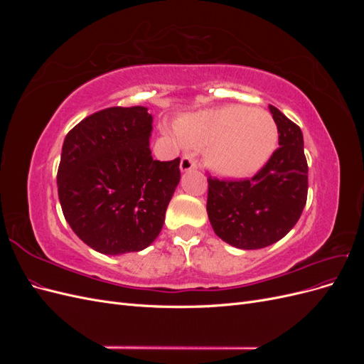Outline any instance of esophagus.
I'll return each instance as SVG.
<instances>
[{
  "label": "esophagus",
  "mask_w": 364,
  "mask_h": 364,
  "mask_svg": "<svg viewBox=\"0 0 364 364\" xmlns=\"http://www.w3.org/2000/svg\"><path fill=\"white\" fill-rule=\"evenodd\" d=\"M197 168V161L193 158V155L186 153V155L181 159V170L182 171H191Z\"/></svg>",
  "instance_id": "1"
}]
</instances>
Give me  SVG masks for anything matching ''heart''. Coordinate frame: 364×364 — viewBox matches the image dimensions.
<instances>
[{
	"label": "heart",
	"mask_w": 364,
	"mask_h": 364,
	"mask_svg": "<svg viewBox=\"0 0 364 364\" xmlns=\"http://www.w3.org/2000/svg\"><path fill=\"white\" fill-rule=\"evenodd\" d=\"M183 141L206 147V162L228 178H249L273 155L278 126L258 107L222 106L185 117L179 123Z\"/></svg>",
	"instance_id": "1"
}]
</instances>
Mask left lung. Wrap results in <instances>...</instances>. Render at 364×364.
I'll return each instance as SVG.
<instances>
[{"label": "left lung", "instance_id": "8db88e82", "mask_svg": "<svg viewBox=\"0 0 364 364\" xmlns=\"http://www.w3.org/2000/svg\"><path fill=\"white\" fill-rule=\"evenodd\" d=\"M279 147L250 179L208 176L206 211L214 232L238 249H261L287 235L308 194V164L301 127L269 105Z\"/></svg>", "mask_w": 364, "mask_h": 364}]
</instances>
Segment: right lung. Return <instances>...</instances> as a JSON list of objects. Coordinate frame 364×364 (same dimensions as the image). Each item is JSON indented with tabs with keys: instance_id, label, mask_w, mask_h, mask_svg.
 <instances>
[{
	"instance_id": "add662e5",
	"label": "right lung",
	"mask_w": 364,
	"mask_h": 364,
	"mask_svg": "<svg viewBox=\"0 0 364 364\" xmlns=\"http://www.w3.org/2000/svg\"><path fill=\"white\" fill-rule=\"evenodd\" d=\"M151 121L147 107L115 106L86 117L65 136L62 213L83 243L106 255L150 246L181 181V158H151Z\"/></svg>"
}]
</instances>
